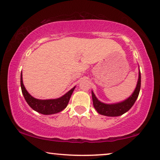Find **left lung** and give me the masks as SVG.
Segmentation results:
<instances>
[{"mask_svg": "<svg viewBox=\"0 0 160 160\" xmlns=\"http://www.w3.org/2000/svg\"><path fill=\"white\" fill-rule=\"evenodd\" d=\"M141 72L139 71L138 79L137 85L135 90L132 93L130 97L127 98L123 101L116 102V103H104L96 98L93 91H92V98L93 106L95 110L100 114L107 116V117H119L124 114V113L128 112L132 106L134 105L135 100L138 97L140 89H141Z\"/></svg>", "mask_w": 160, "mask_h": 160, "instance_id": "8db88e82", "label": "left lung"}]
</instances>
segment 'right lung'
<instances>
[{
    "label": "right lung",
    "mask_w": 160,
    "mask_h": 160,
    "mask_svg": "<svg viewBox=\"0 0 160 160\" xmlns=\"http://www.w3.org/2000/svg\"><path fill=\"white\" fill-rule=\"evenodd\" d=\"M20 84L22 92L23 94V96L25 98L26 102L30 106V108H32L34 111H37V112L44 115L54 114V113L60 112L63 109L66 108L68 104L70 98L71 97L72 93H73L74 89L76 87H73L71 90H69L64 95H62V97L59 98L49 100H40L36 99V98L32 97V95H30V94L28 93V92L23 84L22 73L20 76Z\"/></svg>",
    "instance_id": "1"
}]
</instances>
